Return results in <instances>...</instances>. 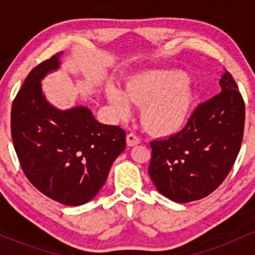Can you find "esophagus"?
<instances>
[{
  "label": "esophagus",
  "instance_id": "1",
  "mask_svg": "<svg viewBox=\"0 0 255 255\" xmlns=\"http://www.w3.org/2000/svg\"><path fill=\"white\" fill-rule=\"evenodd\" d=\"M127 144L128 146H135L140 144V137L135 133H129L127 135Z\"/></svg>",
  "mask_w": 255,
  "mask_h": 255
}]
</instances>
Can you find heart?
Segmentation results:
<instances>
[{
	"instance_id": "b5f03b06",
	"label": "heart",
	"mask_w": 255,
	"mask_h": 255,
	"mask_svg": "<svg viewBox=\"0 0 255 255\" xmlns=\"http://www.w3.org/2000/svg\"><path fill=\"white\" fill-rule=\"evenodd\" d=\"M108 99L121 116L129 114L133 103L144 105L142 122L157 133H171L183 125L192 104L187 77L178 72H147L130 79L126 93L116 87L107 91Z\"/></svg>"
}]
</instances>
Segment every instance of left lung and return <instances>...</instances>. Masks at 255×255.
Returning a JSON list of instances; mask_svg holds the SVG:
<instances>
[{
  "instance_id": "obj_1",
  "label": "left lung",
  "mask_w": 255,
  "mask_h": 255,
  "mask_svg": "<svg viewBox=\"0 0 255 255\" xmlns=\"http://www.w3.org/2000/svg\"><path fill=\"white\" fill-rule=\"evenodd\" d=\"M221 93L199 104L182 130L151 141L148 174L158 192L175 203L211 194L228 176L245 128V102L225 71Z\"/></svg>"
}]
</instances>
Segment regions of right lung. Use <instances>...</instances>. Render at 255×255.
Segmentation results:
<instances>
[{
    "label": "right lung",
    "mask_w": 255,
    "mask_h": 255,
    "mask_svg": "<svg viewBox=\"0 0 255 255\" xmlns=\"http://www.w3.org/2000/svg\"><path fill=\"white\" fill-rule=\"evenodd\" d=\"M61 55L39 63L25 79L11 105V139L22 171L38 191L79 206L104 186L126 148V131L98 122L86 107L60 110L46 101L40 81L58 69Z\"/></svg>",
    "instance_id": "add662e5"
}]
</instances>
